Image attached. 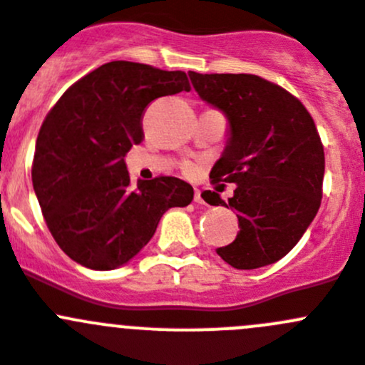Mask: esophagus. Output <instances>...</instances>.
<instances>
[{
	"mask_svg": "<svg viewBox=\"0 0 365 365\" xmlns=\"http://www.w3.org/2000/svg\"><path fill=\"white\" fill-rule=\"evenodd\" d=\"M194 202L203 203V205H205V200H203V194H202V190H200V189L194 190Z\"/></svg>",
	"mask_w": 365,
	"mask_h": 365,
	"instance_id": "1",
	"label": "esophagus"
}]
</instances>
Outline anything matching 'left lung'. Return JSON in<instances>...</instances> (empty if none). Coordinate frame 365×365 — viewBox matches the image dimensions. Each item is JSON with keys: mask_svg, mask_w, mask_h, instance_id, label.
Masks as SVG:
<instances>
[{"mask_svg": "<svg viewBox=\"0 0 365 365\" xmlns=\"http://www.w3.org/2000/svg\"><path fill=\"white\" fill-rule=\"evenodd\" d=\"M189 77L200 97L229 118V142L210 178L236 190L229 203L210 190L203 200L236 210L240 232L217 255L237 270L275 263L299 243L321 207L324 148L315 122L297 97L257 75Z\"/></svg>", "mask_w": 365, "mask_h": 365, "instance_id": "8db88e82", "label": "left lung"}]
</instances>
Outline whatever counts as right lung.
Wrapping results in <instances>:
<instances>
[{
    "instance_id": "obj_1",
    "label": "right lung",
    "mask_w": 365,
    "mask_h": 365,
    "mask_svg": "<svg viewBox=\"0 0 365 365\" xmlns=\"http://www.w3.org/2000/svg\"><path fill=\"white\" fill-rule=\"evenodd\" d=\"M185 71L111 61L71 84L44 118L32 183L53 240L75 263L113 270L133 259L171 207L194 190L175 176L131 189L124 156L144 140L149 102L189 91Z\"/></svg>"
}]
</instances>
